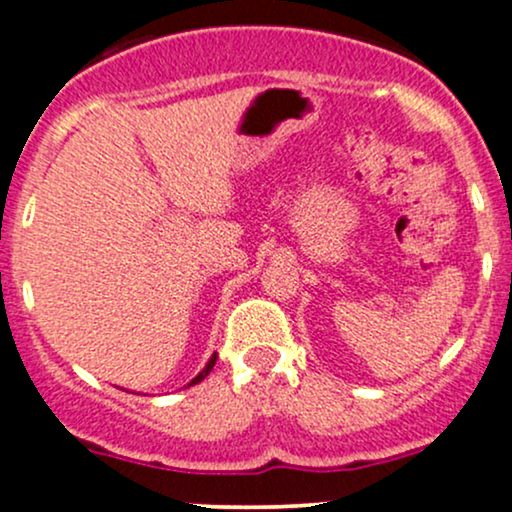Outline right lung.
Instances as JSON below:
<instances>
[{
	"mask_svg": "<svg viewBox=\"0 0 512 512\" xmlns=\"http://www.w3.org/2000/svg\"><path fill=\"white\" fill-rule=\"evenodd\" d=\"M214 363H216V354L209 358L207 368H204V370H202V373H199V375H197V378H195V380H192V383H190V385H197V383H202V380H204V378H207V375H209V370H211V368H214Z\"/></svg>",
	"mask_w": 512,
	"mask_h": 512,
	"instance_id": "add662e5",
	"label": "right lung"
}]
</instances>
